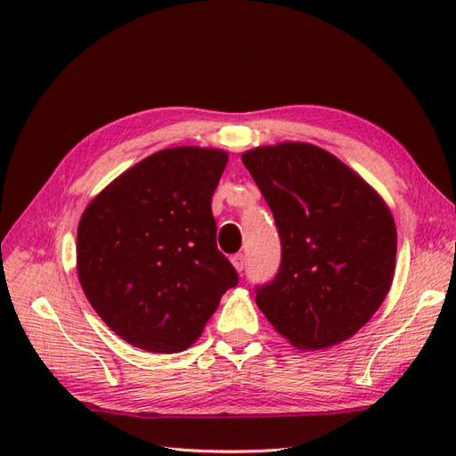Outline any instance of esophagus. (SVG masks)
<instances>
[{
  "label": "esophagus",
  "mask_w": 456,
  "mask_h": 456,
  "mask_svg": "<svg viewBox=\"0 0 456 456\" xmlns=\"http://www.w3.org/2000/svg\"><path fill=\"white\" fill-rule=\"evenodd\" d=\"M231 263H233L237 273H243L245 266H247V258H245V255H235L233 258H231Z\"/></svg>",
  "instance_id": "esophagus-1"
}]
</instances>
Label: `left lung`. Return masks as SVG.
Masks as SVG:
<instances>
[{
	"label": "left lung",
	"mask_w": 456,
	"mask_h": 456,
	"mask_svg": "<svg viewBox=\"0 0 456 456\" xmlns=\"http://www.w3.org/2000/svg\"><path fill=\"white\" fill-rule=\"evenodd\" d=\"M273 209L282 265L256 305L299 351L351 338L388 296L398 235L390 208L331 152L278 142L240 157Z\"/></svg>",
	"instance_id": "obj_1"
}]
</instances>
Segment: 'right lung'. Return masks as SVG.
Wrapping results in <instances>:
<instances>
[{
    "label": "right lung",
    "mask_w": 456,
    "mask_h": 456,
    "mask_svg": "<svg viewBox=\"0 0 456 456\" xmlns=\"http://www.w3.org/2000/svg\"><path fill=\"white\" fill-rule=\"evenodd\" d=\"M229 154L172 147L115 178L84 209L76 239L82 289L103 323L149 353L198 341L239 276L217 250L211 213Z\"/></svg>",
    "instance_id": "obj_1"
}]
</instances>
